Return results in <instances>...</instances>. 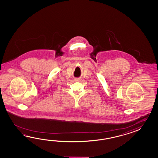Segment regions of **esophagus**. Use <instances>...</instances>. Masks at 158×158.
I'll return each instance as SVG.
<instances>
[{
    "label": "esophagus",
    "mask_w": 158,
    "mask_h": 158,
    "mask_svg": "<svg viewBox=\"0 0 158 158\" xmlns=\"http://www.w3.org/2000/svg\"><path fill=\"white\" fill-rule=\"evenodd\" d=\"M79 80H80L79 78H75V80L76 81H78Z\"/></svg>",
    "instance_id": "34e87169"
}]
</instances>
